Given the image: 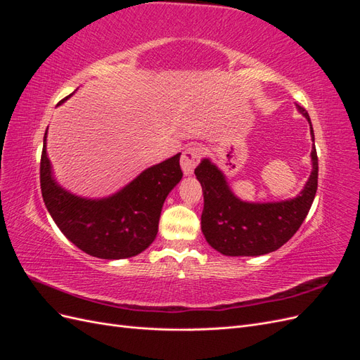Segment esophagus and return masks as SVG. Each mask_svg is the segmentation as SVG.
<instances>
[{
  "mask_svg": "<svg viewBox=\"0 0 360 360\" xmlns=\"http://www.w3.org/2000/svg\"><path fill=\"white\" fill-rule=\"evenodd\" d=\"M200 155H201V148L195 146H191L183 151L181 168H183L184 176H191V174H193V169L200 160Z\"/></svg>",
  "mask_w": 360,
  "mask_h": 360,
  "instance_id": "esophagus-1",
  "label": "esophagus"
}]
</instances>
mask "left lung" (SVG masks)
I'll list each match as a JSON object with an SVG mask.
<instances>
[{
	"mask_svg": "<svg viewBox=\"0 0 360 360\" xmlns=\"http://www.w3.org/2000/svg\"><path fill=\"white\" fill-rule=\"evenodd\" d=\"M296 106L308 120L314 141L307 110ZM311 160V176L296 198L276 202H248L236 197L224 172L210 159H202L195 168V176L201 183L204 195L201 230L207 243L228 257L264 255L287 243L307 217L317 192L319 158L315 146H312Z\"/></svg>",
	"mask_w": 360,
	"mask_h": 360,
	"instance_id": "left-lung-1",
	"label": "left lung"
}]
</instances>
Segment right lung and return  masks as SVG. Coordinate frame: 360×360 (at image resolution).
<instances>
[{"label": "right lung", "instance_id": "obj_1", "mask_svg": "<svg viewBox=\"0 0 360 360\" xmlns=\"http://www.w3.org/2000/svg\"><path fill=\"white\" fill-rule=\"evenodd\" d=\"M46 134L48 129L40 159V188L46 209L61 233L85 254L103 259L135 257L153 243L162 205L183 177L180 153L144 169L111 197L90 200L70 193L53 179Z\"/></svg>", "mask_w": 360, "mask_h": 360}]
</instances>
